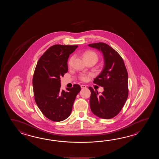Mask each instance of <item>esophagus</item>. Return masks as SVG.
<instances>
[{
  "label": "esophagus",
  "mask_w": 159,
  "mask_h": 159,
  "mask_svg": "<svg viewBox=\"0 0 159 159\" xmlns=\"http://www.w3.org/2000/svg\"><path fill=\"white\" fill-rule=\"evenodd\" d=\"M81 88H82V89H86V86L84 85V84H81Z\"/></svg>",
  "instance_id": "esophagus-1"
}]
</instances>
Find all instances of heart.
Wrapping results in <instances>:
<instances>
[{"instance_id": "obj_1", "label": "heart", "mask_w": 159, "mask_h": 159, "mask_svg": "<svg viewBox=\"0 0 159 159\" xmlns=\"http://www.w3.org/2000/svg\"><path fill=\"white\" fill-rule=\"evenodd\" d=\"M84 60L86 59V58H95L97 60H98L97 54H96L94 52H92V51H88V52H85L84 55ZM73 60H74V57H72L69 61V65H71ZM89 77H90V75H82L80 76V79L82 81H86L89 80Z\"/></svg>"}]
</instances>
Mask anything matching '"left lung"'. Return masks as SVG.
Returning a JSON list of instances; mask_svg holds the SVG:
<instances>
[{
	"mask_svg": "<svg viewBox=\"0 0 159 159\" xmlns=\"http://www.w3.org/2000/svg\"><path fill=\"white\" fill-rule=\"evenodd\" d=\"M101 51L104 58L101 73L94 80L104 91L101 94L91 87L90 106L91 111L101 118L108 119L118 115L128 97V73L124 61L118 53L103 43L88 45Z\"/></svg>",
	"mask_w": 159,
	"mask_h": 159,
	"instance_id": "8db88e82",
	"label": "left lung"
}]
</instances>
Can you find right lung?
I'll return each mask as SVG.
<instances>
[{"instance_id": "obj_1", "label": "right lung", "mask_w": 159, "mask_h": 159, "mask_svg": "<svg viewBox=\"0 0 159 159\" xmlns=\"http://www.w3.org/2000/svg\"><path fill=\"white\" fill-rule=\"evenodd\" d=\"M77 47L53 45L41 56L35 68L32 80L34 100L45 116L52 121L68 118L76 96L81 91L77 84L66 88L67 91L60 89V77L68 71V58Z\"/></svg>"}]
</instances>
